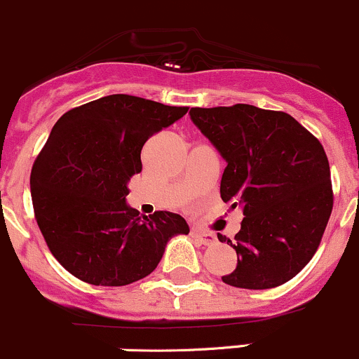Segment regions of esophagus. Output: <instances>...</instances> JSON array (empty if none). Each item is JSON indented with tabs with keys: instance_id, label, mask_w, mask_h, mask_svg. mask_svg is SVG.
I'll list each match as a JSON object with an SVG mask.
<instances>
[{
	"instance_id": "1",
	"label": "esophagus",
	"mask_w": 359,
	"mask_h": 359,
	"mask_svg": "<svg viewBox=\"0 0 359 359\" xmlns=\"http://www.w3.org/2000/svg\"><path fill=\"white\" fill-rule=\"evenodd\" d=\"M192 237L198 240V242L203 243V245H212V243H216V237H215V235L208 233V231L192 230Z\"/></svg>"
}]
</instances>
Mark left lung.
Returning <instances> with one entry per match:
<instances>
[{
    "mask_svg": "<svg viewBox=\"0 0 359 359\" xmlns=\"http://www.w3.org/2000/svg\"><path fill=\"white\" fill-rule=\"evenodd\" d=\"M191 121L226 161L219 194L243 219L237 269L223 283L267 290L294 278L318 249L332 212L329 160L320 141L286 112L255 105L194 107Z\"/></svg>",
    "mask_w": 359,
    "mask_h": 359,
    "instance_id": "1",
    "label": "left lung"
}]
</instances>
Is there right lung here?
<instances>
[{"instance_id": "obj_1", "label": "right lung", "mask_w": 359, "mask_h": 359, "mask_svg": "<svg viewBox=\"0 0 359 359\" xmlns=\"http://www.w3.org/2000/svg\"><path fill=\"white\" fill-rule=\"evenodd\" d=\"M187 110L117 93L54 124L32 167L30 194L47 247L74 278L131 285L156 269L168 240L189 233L180 215L143 216L126 203L143 144Z\"/></svg>"}]
</instances>
